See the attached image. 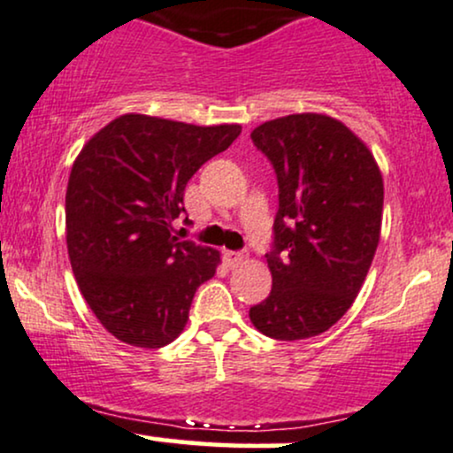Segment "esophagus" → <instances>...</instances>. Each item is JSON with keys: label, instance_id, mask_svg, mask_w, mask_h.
<instances>
[{"label": "esophagus", "instance_id": "obj_1", "mask_svg": "<svg viewBox=\"0 0 453 453\" xmlns=\"http://www.w3.org/2000/svg\"><path fill=\"white\" fill-rule=\"evenodd\" d=\"M225 261H226L228 265H237V264H242V261H246V255H244V252L226 250L225 252Z\"/></svg>", "mask_w": 453, "mask_h": 453}]
</instances>
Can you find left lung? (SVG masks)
<instances>
[{
    "mask_svg": "<svg viewBox=\"0 0 453 453\" xmlns=\"http://www.w3.org/2000/svg\"><path fill=\"white\" fill-rule=\"evenodd\" d=\"M279 181L272 291L250 306L265 337L326 333L361 291L380 242L384 186L372 150L326 114H289L250 134Z\"/></svg>",
    "mask_w": 453,
    "mask_h": 453,
    "instance_id": "8db88e82",
    "label": "left lung"
}]
</instances>
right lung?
<instances>
[{
  "label": "right lung",
  "mask_w": 453,
  "mask_h": 453,
  "mask_svg": "<svg viewBox=\"0 0 453 453\" xmlns=\"http://www.w3.org/2000/svg\"><path fill=\"white\" fill-rule=\"evenodd\" d=\"M240 125L123 114L84 144L66 188V248L81 296L104 328L135 348H162L186 328L196 289L220 252L173 235L198 168Z\"/></svg>",
  "instance_id": "1"
}]
</instances>
